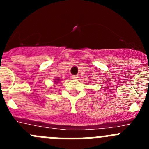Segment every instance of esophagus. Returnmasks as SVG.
Here are the masks:
<instances>
[{"label": "esophagus", "instance_id": "1", "mask_svg": "<svg viewBox=\"0 0 149 149\" xmlns=\"http://www.w3.org/2000/svg\"><path fill=\"white\" fill-rule=\"evenodd\" d=\"M72 78L74 79V80H76V79L78 78V75H77V74H74V75H72Z\"/></svg>", "mask_w": 149, "mask_h": 149}]
</instances>
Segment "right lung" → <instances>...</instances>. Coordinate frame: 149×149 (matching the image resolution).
<instances>
[{"label": "right lung", "mask_w": 149, "mask_h": 149, "mask_svg": "<svg viewBox=\"0 0 149 149\" xmlns=\"http://www.w3.org/2000/svg\"><path fill=\"white\" fill-rule=\"evenodd\" d=\"M55 81H60V79H56V80H55ZM56 83H58V82H56Z\"/></svg>", "instance_id": "1"}]
</instances>
